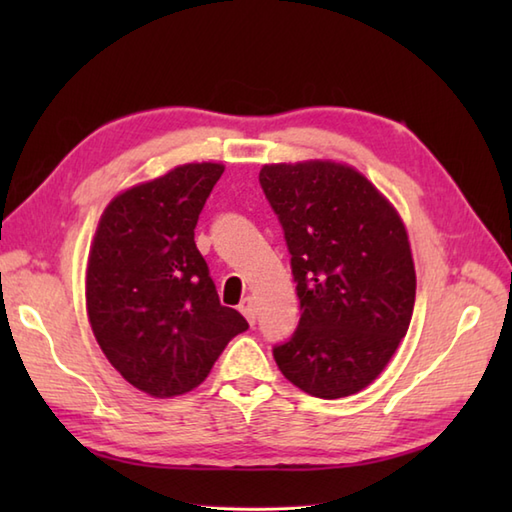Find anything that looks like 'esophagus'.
<instances>
[{
  "instance_id": "esophagus-1",
  "label": "esophagus",
  "mask_w": 512,
  "mask_h": 512,
  "mask_svg": "<svg viewBox=\"0 0 512 512\" xmlns=\"http://www.w3.org/2000/svg\"><path fill=\"white\" fill-rule=\"evenodd\" d=\"M239 312L244 314L246 321L250 325H255V319H257V308H255V299L253 297H244L242 303H239Z\"/></svg>"
}]
</instances>
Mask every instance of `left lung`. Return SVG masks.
Segmentation results:
<instances>
[{
	"mask_svg": "<svg viewBox=\"0 0 512 512\" xmlns=\"http://www.w3.org/2000/svg\"><path fill=\"white\" fill-rule=\"evenodd\" d=\"M301 319L273 356L292 385L334 400L365 389L394 356L416 303V270L398 211L363 173L330 160L264 165Z\"/></svg>",
	"mask_w": 512,
	"mask_h": 512,
	"instance_id": "1",
	"label": "left lung"
}]
</instances>
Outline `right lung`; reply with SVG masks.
Segmentation results:
<instances>
[{
  "instance_id": "1",
  "label": "right lung",
  "mask_w": 512,
  "mask_h": 512,
  "mask_svg": "<svg viewBox=\"0 0 512 512\" xmlns=\"http://www.w3.org/2000/svg\"><path fill=\"white\" fill-rule=\"evenodd\" d=\"M224 167L191 162L118 193L96 228L85 277L92 332L129 385L154 398L209 376L246 319L217 297L195 224Z\"/></svg>"
}]
</instances>
